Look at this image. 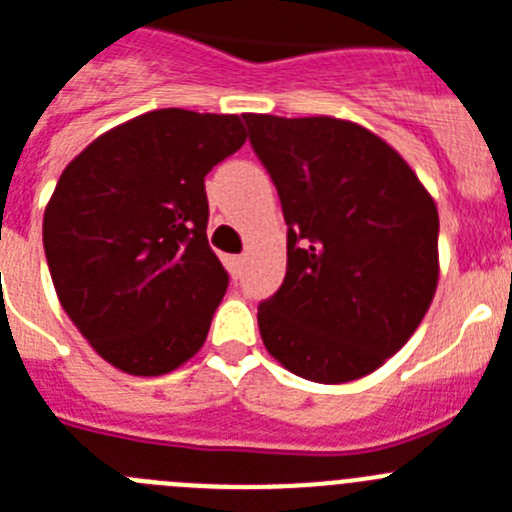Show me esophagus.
<instances>
[{"instance_id": "1", "label": "esophagus", "mask_w": 512, "mask_h": 512, "mask_svg": "<svg viewBox=\"0 0 512 512\" xmlns=\"http://www.w3.org/2000/svg\"><path fill=\"white\" fill-rule=\"evenodd\" d=\"M227 265H229V273H232L234 278H239V273H242V265H245V255L227 257Z\"/></svg>"}]
</instances>
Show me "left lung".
<instances>
[{"instance_id": "obj_1", "label": "left lung", "mask_w": 512, "mask_h": 512, "mask_svg": "<svg viewBox=\"0 0 512 512\" xmlns=\"http://www.w3.org/2000/svg\"><path fill=\"white\" fill-rule=\"evenodd\" d=\"M288 224V270L257 306L267 352L324 385L393 357L439 283V211L393 147L334 117L245 114Z\"/></svg>"}]
</instances>
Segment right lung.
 <instances>
[{
    "mask_svg": "<svg viewBox=\"0 0 512 512\" xmlns=\"http://www.w3.org/2000/svg\"><path fill=\"white\" fill-rule=\"evenodd\" d=\"M237 114L158 109L73 158L43 219L58 301L109 365L155 377L199 352L229 275L204 178L245 145Z\"/></svg>",
    "mask_w": 512,
    "mask_h": 512,
    "instance_id": "obj_1",
    "label": "right lung"
}]
</instances>
